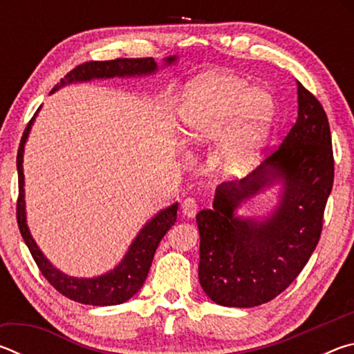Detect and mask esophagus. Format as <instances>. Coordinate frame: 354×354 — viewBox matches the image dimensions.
Listing matches in <instances>:
<instances>
[{
	"label": "esophagus",
	"mask_w": 354,
	"mask_h": 354,
	"mask_svg": "<svg viewBox=\"0 0 354 354\" xmlns=\"http://www.w3.org/2000/svg\"><path fill=\"white\" fill-rule=\"evenodd\" d=\"M181 209H183V214L185 215V217L194 218L196 212H198V203H196L195 198H190V196H189V198H185L183 201Z\"/></svg>",
	"instance_id": "34e87169"
}]
</instances>
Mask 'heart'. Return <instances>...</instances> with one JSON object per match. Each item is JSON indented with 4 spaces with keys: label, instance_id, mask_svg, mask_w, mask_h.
<instances>
[{
    "label": "heart",
    "instance_id": "obj_1",
    "mask_svg": "<svg viewBox=\"0 0 354 354\" xmlns=\"http://www.w3.org/2000/svg\"><path fill=\"white\" fill-rule=\"evenodd\" d=\"M179 134L192 145L221 136L215 162L227 173L254 164L270 136L274 117L272 95L253 88L243 77L206 75L187 87L178 109Z\"/></svg>",
    "mask_w": 354,
    "mask_h": 354
}]
</instances>
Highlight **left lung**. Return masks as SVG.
Segmentation results:
<instances>
[{
  "mask_svg": "<svg viewBox=\"0 0 354 354\" xmlns=\"http://www.w3.org/2000/svg\"><path fill=\"white\" fill-rule=\"evenodd\" d=\"M298 117L283 143L241 181L221 183L211 209L196 214L198 278L220 306L253 308L286 290L319 243L334 181L331 131L325 111L297 81ZM281 184L263 218H243L245 202Z\"/></svg>",
  "mask_w": 354,
  "mask_h": 354,
  "instance_id": "8db88e82",
  "label": "left lung"
}]
</instances>
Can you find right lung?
<instances>
[{"instance_id":"1","label":"right lung","mask_w":354,"mask_h":354,"mask_svg":"<svg viewBox=\"0 0 354 354\" xmlns=\"http://www.w3.org/2000/svg\"><path fill=\"white\" fill-rule=\"evenodd\" d=\"M176 56L164 59V67L176 62ZM159 70L158 64L153 57L145 59H115V61H101V62H86L77 65L70 73L61 80V82L53 88L55 93L61 87L75 82H87L93 80H111V77H134V76H148L154 75ZM41 107V106H40ZM34 113L31 122L23 133L19 154H17V170H19V201H17V221L21 232V237L28 245L29 251L34 257L35 263L40 272L48 279L57 292H61L73 301L82 304H92V306H113L122 304L133 298L140 287L145 283L149 267H151L153 257L158 250L160 241L167 234V231L175 225L178 203H173L169 207L162 209L148 220L145 226L139 231V234L131 242L127 254L118 262L112 270L93 278H77L70 277L56 268L41 253L39 245L35 243L26 223V203H25V175H23V154H25V145L28 136L31 133L34 120L40 111Z\"/></svg>"}]
</instances>
